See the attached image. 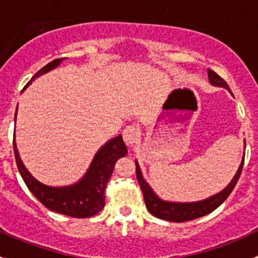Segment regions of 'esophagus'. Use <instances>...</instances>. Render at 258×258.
<instances>
[{"label": "esophagus", "instance_id": "34e87169", "mask_svg": "<svg viewBox=\"0 0 258 258\" xmlns=\"http://www.w3.org/2000/svg\"><path fill=\"white\" fill-rule=\"evenodd\" d=\"M123 140L126 142L127 146L132 147L137 141H139L140 137V128L136 126H128L123 130Z\"/></svg>", "mask_w": 258, "mask_h": 258}]
</instances>
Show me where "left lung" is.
I'll use <instances>...</instances> for the list:
<instances>
[{"instance_id":"obj_1","label":"left lung","mask_w":258,"mask_h":258,"mask_svg":"<svg viewBox=\"0 0 258 258\" xmlns=\"http://www.w3.org/2000/svg\"><path fill=\"white\" fill-rule=\"evenodd\" d=\"M209 80L211 85L217 86V87H223L231 92L227 82L223 79H221L216 72L211 71V70H209ZM243 162L244 156L243 158H242V162L240 167H238L237 172H236L235 177L232 178V181L227 184V187H226L225 189H222V191L218 192V194L209 197V199L197 202H168L161 200L160 197L153 192V189L151 188L150 184L145 181L137 161L136 176L137 181H139L140 183V187H141L142 189V194H144L146 207H147L148 212H150L151 215H153L157 218H161V220L171 221V222H184V221H191L195 220V218L202 217V216L205 215H209L210 212H212L213 210L217 209V207L230 196V194L232 192V189L235 188L236 183H237L238 178H240L242 167H243Z\"/></svg>"}]
</instances>
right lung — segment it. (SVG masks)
I'll list each match as a JSON object with an SVG mask.
<instances>
[{
    "mask_svg": "<svg viewBox=\"0 0 258 258\" xmlns=\"http://www.w3.org/2000/svg\"><path fill=\"white\" fill-rule=\"evenodd\" d=\"M63 59L64 58H56L46 64L45 67H42L30 80L26 87L30 83H32L35 79L56 69ZM15 121H16V116H15ZM14 151L18 171H20L26 186L32 192L33 196L48 210L76 218L91 217L103 209L106 200V186H107V182L110 181L111 176H112L114 163L117 162L118 158L124 157L127 155L126 145H124L121 135H118L97 151L87 172L79 182L71 184V186L51 187L41 183L28 172L27 168L22 163L20 155H18L15 139Z\"/></svg>",
    "mask_w": 258,
    "mask_h": 258,
    "instance_id": "obj_1",
    "label": "right lung"
}]
</instances>
